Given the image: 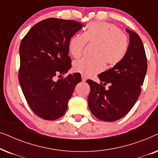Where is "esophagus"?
<instances>
[{"label":"esophagus","instance_id":"esophagus-1","mask_svg":"<svg viewBox=\"0 0 158 158\" xmlns=\"http://www.w3.org/2000/svg\"><path fill=\"white\" fill-rule=\"evenodd\" d=\"M81 77H82V81L85 82L86 81V77L84 76V75H82Z\"/></svg>","mask_w":158,"mask_h":158}]
</instances>
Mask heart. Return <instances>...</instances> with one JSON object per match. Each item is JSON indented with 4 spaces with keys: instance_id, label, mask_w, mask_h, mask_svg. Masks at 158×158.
Listing matches in <instances>:
<instances>
[{
    "instance_id": "obj_1",
    "label": "heart",
    "mask_w": 158,
    "mask_h": 158,
    "mask_svg": "<svg viewBox=\"0 0 158 158\" xmlns=\"http://www.w3.org/2000/svg\"><path fill=\"white\" fill-rule=\"evenodd\" d=\"M86 43L95 45L91 59H81L74 62L73 69L84 76H92L101 72L105 64L114 67L122 61L128 50L126 34L113 23L99 21L89 23L83 34H75L68 44L69 52L79 58Z\"/></svg>"
}]
</instances>
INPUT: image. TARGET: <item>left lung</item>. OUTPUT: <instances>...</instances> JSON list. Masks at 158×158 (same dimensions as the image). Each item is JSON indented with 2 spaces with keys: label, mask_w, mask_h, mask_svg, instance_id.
Listing matches in <instances>:
<instances>
[{
  "label": "left lung",
  "mask_w": 158,
  "mask_h": 158,
  "mask_svg": "<svg viewBox=\"0 0 158 158\" xmlns=\"http://www.w3.org/2000/svg\"><path fill=\"white\" fill-rule=\"evenodd\" d=\"M128 50L122 61L98 75L101 83L88 80L90 87L88 106L98 119L114 122L126 116L139 98L148 69L143 43L128 29ZM110 84L109 89L105 86Z\"/></svg>",
  "instance_id": "obj_1"
}]
</instances>
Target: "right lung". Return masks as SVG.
I'll return each instance as SVG.
<instances>
[{
    "label": "right lung",
    "instance_id": "1",
    "mask_svg": "<svg viewBox=\"0 0 158 158\" xmlns=\"http://www.w3.org/2000/svg\"><path fill=\"white\" fill-rule=\"evenodd\" d=\"M83 27L73 20L47 19L33 26L21 40L19 81L29 107L43 119L63 116L81 81L77 73L57 81L55 77L65 74L72 66L69 41Z\"/></svg>",
    "mask_w": 158,
    "mask_h": 158
}]
</instances>
